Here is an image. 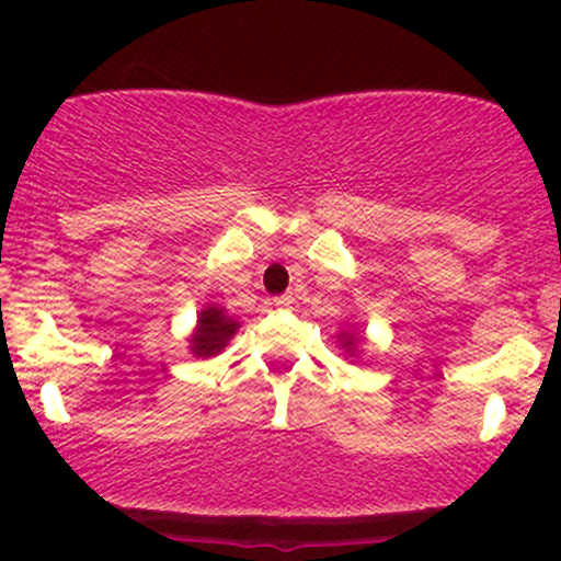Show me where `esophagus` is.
I'll return each instance as SVG.
<instances>
[{
  "label": "esophagus",
  "instance_id": "34e87169",
  "mask_svg": "<svg viewBox=\"0 0 561 561\" xmlns=\"http://www.w3.org/2000/svg\"><path fill=\"white\" fill-rule=\"evenodd\" d=\"M273 302H275V308H291L294 297H291V294H280V297H275Z\"/></svg>",
  "mask_w": 561,
  "mask_h": 561
}]
</instances>
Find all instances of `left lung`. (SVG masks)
Here are the masks:
<instances>
[{
  "mask_svg": "<svg viewBox=\"0 0 561 561\" xmlns=\"http://www.w3.org/2000/svg\"><path fill=\"white\" fill-rule=\"evenodd\" d=\"M340 340H343V348L345 351H348V354H354V351H351V348H354V337H348V334H340Z\"/></svg>",
  "mask_w": 561,
  "mask_h": 561,
  "instance_id": "obj_1",
  "label": "left lung"
}]
</instances>
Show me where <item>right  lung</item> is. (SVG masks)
I'll list each match as a JSON object with an SVG mask.
<instances>
[{"mask_svg":"<svg viewBox=\"0 0 561 561\" xmlns=\"http://www.w3.org/2000/svg\"><path fill=\"white\" fill-rule=\"evenodd\" d=\"M238 329L240 323L232 316H227V310H221L218 305H207L199 313V319H196V329L192 340H188L192 343V354L202 356V359L221 354Z\"/></svg>","mask_w":561,"mask_h":561,"instance_id":"right-lung-1","label":"right lung"}]
</instances>
